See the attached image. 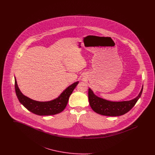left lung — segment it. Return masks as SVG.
I'll return each mask as SVG.
<instances>
[{
	"label": "left lung",
	"instance_id": "left-lung-1",
	"mask_svg": "<svg viewBox=\"0 0 155 155\" xmlns=\"http://www.w3.org/2000/svg\"><path fill=\"white\" fill-rule=\"evenodd\" d=\"M143 90V85L138 95L130 101L113 102L96 96L93 91L88 89L89 104L97 113L107 116H121L130 110L140 99Z\"/></svg>",
	"mask_w": 155,
	"mask_h": 155
}]
</instances>
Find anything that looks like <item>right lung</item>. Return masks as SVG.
<instances>
[{
  "label": "right lung",
  "mask_w": 155,
  "mask_h": 155,
  "mask_svg": "<svg viewBox=\"0 0 155 155\" xmlns=\"http://www.w3.org/2000/svg\"><path fill=\"white\" fill-rule=\"evenodd\" d=\"M15 94L19 102L27 110L39 116L54 115L61 112L66 108L69 97L79 82V81L75 82L68 86L54 99L46 102H39L23 95L18 87L15 77Z\"/></svg>",
  "instance_id": "right-lung-1"
}]
</instances>
